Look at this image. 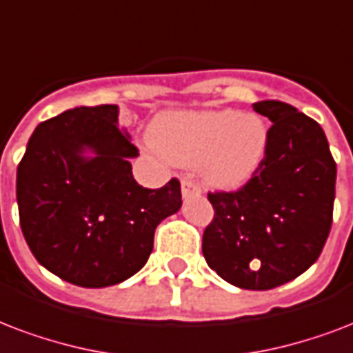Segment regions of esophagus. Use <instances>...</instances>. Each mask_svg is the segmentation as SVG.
<instances>
[{"label": "esophagus", "mask_w": 353, "mask_h": 353, "mask_svg": "<svg viewBox=\"0 0 353 353\" xmlns=\"http://www.w3.org/2000/svg\"><path fill=\"white\" fill-rule=\"evenodd\" d=\"M181 194H183V198H188V196H200L201 190L194 181H190V179H183Z\"/></svg>", "instance_id": "esophagus-1"}]
</instances>
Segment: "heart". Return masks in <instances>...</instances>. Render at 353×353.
I'll list each match as a JSON object with an SVG mask.
<instances>
[{
  "instance_id": "b5f03b06",
  "label": "heart",
  "mask_w": 353,
  "mask_h": 353,
  "mask_svg": "<svg viewBox=\"0 0 353 353\" xmlns=\"http://www.w3.org/2000/svg\"><path fill=\"white\" fill-rule=\"evenodd\" d=\"M152 139L172 163L198 165L203 181L233 188L248 181L263 163L268 129L259 117L231 109L168 112L157 120Z\"/></svg>"
}]
</instances>
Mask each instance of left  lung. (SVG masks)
I'll return each mask as SVG.
<instances>
[{
    "mask_svg": "<svg viewBox=\"0 0 353 353\" xmlns=\"http://www.w3.org/2000/svg\"><path fill=\"white\" fill-rule=\"evenodd\" d=\"M266 155L235 192H209L214 219L203 231L207 265L228 283L268 290L307 270L332 230L337 165L322 128L292 105L266 99Z\"/></svg>",
    "mask_w": 353,
    "mask_h": 353,
    "instance_id": "obj_1",
    "label": "left lung"
}]
</instances>
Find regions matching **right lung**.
I'll list each match as a JSON object with an SVG mask.
<instances>
[{"label": "right lung", "instance_id": "1", "mask_svg": "<svg viewBox=\"0 0 353 353\" xmlns=\"http://www.w3.org/2000/svg\"><path fill=\"white\" fill-rule=\"evenodd\" d=\"M137 155L118 128V105L75 107L37 125L16 200L27 246L51 274L99 289L146 265L155 228L181 207V185L141 187L131 172Z\"/></svg>", "mask_w": 353, "mask_h": 353}]
</instances>
